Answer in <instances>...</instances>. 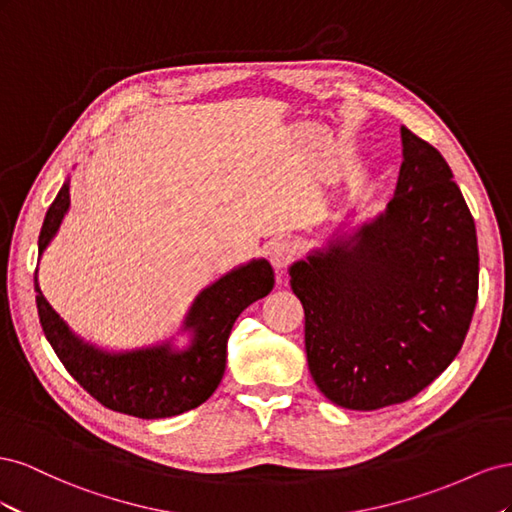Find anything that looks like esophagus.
I'll return each instance as SVG.
<instances>
[{"label":"esophagus","instance_id":"1","mask_svg":"<svg viewBox=\"0 0 512 512\" xmlns=\"http://www.w3.org/2000/svg\"><path fill=\"white\" fill-rule=\"evenodd\" d=\"M294 256H297V247H294V243L290 241H277L269 250V260L275 271H284L294 260Z\"/></svg>","mask_w":512,"mask_h":512}]
</instances>
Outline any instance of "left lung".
Wrapping results in <instances>:
<instances>
[{"label": "left lung", "instance_id": "1", "mask_svg": "<svg viewBox=\"0 0 512 512\" xmlns=\"http://www.w3.org/2000/svg\"><path fill=\"white\" fill-rule=\"evenodd\" d=\"M393 200L350 211L288 267L305 352L324 397L348 410L401 404L453 363L478 297L472 213L442 153L401 126Z\"/></svg>", "mask_w": 512, "mask_h": 512}]
</instances>
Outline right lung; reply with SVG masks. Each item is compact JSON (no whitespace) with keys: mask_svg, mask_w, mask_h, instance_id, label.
<instances>
[{"mask_svg":"<svg viewBox=\"0 0 512 512\" xmlns=\"http://www.w3.org/2000/svg\"><path fill=\"white\" fill-rule=\"evenodd\" d=\"M68 211L70 177L46 211L38 239L40 258ZM273 284L269 262L252 258L200 290L175 335L141 348L108 350L76 335L44 299L38 271L34 277L42 331L70 376L102 406L138 418L177 416L205 404L222 382L232 324L245 307L267 297Z\"/></svg>","mask_w":512,"mask_h":512,"instance_id":"add662e5","label":"right lung"}]
</instances>
